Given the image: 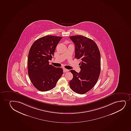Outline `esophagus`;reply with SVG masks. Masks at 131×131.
Instances as JSON below:
<instances>
[{
  "label": "esophagus",
  "mask_w": 131,
  "mask_h": 131,
  "mask_svg": "<svg viewBox=\"0 0 131 131\" xmlns=\"http://www.w3.org/2000/svg\"><path fill=\"white\" fill-rule=\"evenodd\" d=\"M69 70H68V69H66L65 68L63 69V72H69Z\"/></svg>",
  "instance_id": "obj_1"
}]
</instances>
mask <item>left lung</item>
I'll return each instance as SVG.
<instances>
[{
    "instance_id": "left-lung-1",
    "label": "left lung",
    "mask_w": 131,
    "mask_h": 131,
    "mask_svg": "<svg viewBox=\"0 0 131 131\" xmlns=\"http://www.w3.org/2000/svg\"><path fill=\"white\" fill-rule=\"evenodd\" d=\"M69 38L75 45V57L81 60L79 73L70 70L73 78L69 81V86L74 92L82 94L92 89L97 81L101 71V54L91 39L82 35Z\"/></svg>"
}]
</instances>
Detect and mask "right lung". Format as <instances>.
I'll return each mask as SVG.
<instances>
[{
    "label": "right lung",
    "instance_id": "obj_1",
    "mask_svg": "<svg viewBox=\"0 0 131 131\" xmlns=\"http://www.w3.org/2000/svg\"><path fill=\"white\" fill-rule=\"evenodd\" d=\"M62 37L47 35L40 38L30 47L28 57V73L36 89L44 92L56 86L63 69L49 65L56 47Z\"/></svg>",
    "mask_w": 131,
    "mask_h": 131
}]
</instances>
